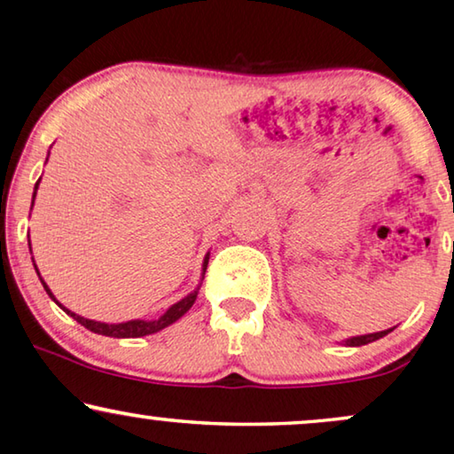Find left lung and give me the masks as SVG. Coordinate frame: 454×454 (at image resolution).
I'll return each mask as SVG.
<instances>
[{
  "label": "left lung",
  "instance_id": "left-lung-1",
  "mask_svg": "<svg viewBox=\"0 0 454 454\" xmlns=\"http://www.w3.org/2000/svg\"><path fill=\"white\" fill-rule=\"evenodd\" d=\"M393 329H387V331H379V333H368V335H357V337H349L346 340V346L349 348H360V346H366V343H372L376 340H380V337H385L387 333H391Z\"/></svg>",
  "mask_w": 454,
  "mask_h": 454
}]
</instances>
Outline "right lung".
<instances>
[{"mask_svg": "<svg viewBox=\"0 0 454 454\" xmlns=\"http://www.w3.org/2000/svg\"><path fill=\"white\" fill-rule=\"evenodd\" d=\"M38 183H41V178H38L36 181V184H35V193H33V203H35V197H36V189H38ZM28 247H30V240H28ZM207 259H209V254H206V259H203V273L201 276H206V270H207ZM35 270H36V265H35ZM36 273H38V270H36ZM38 278H41V273H38ZM203 279V278H201ZM41 284H43V288L47 290V294L51 298L55 300L57 302V298L53 296V292L49 290V286L44 284V279L41 278ZM200 288H201V284L197 286V288L191 292V294H187V296H184L183 300H178L176 304H172L168 310L164 312V315L160 317V318H154V321H142V318H136V321H127V323H100V321H92V318H84V317H80V315H75V312H72V310H67L66 306L63 304H59L63 310L67 312L69 317H74L75 321H78L80 325H84L86 329H90L92 333H98V335H106V337H144V335H152V333H158V331L160 329H164V327H168V325H172L175 321H178V318H181L184 312H187L191 306H193V302H195V298H197V292H200Z\"/></svg>", "mask_w": 454, "mask_h": 454, "instance_id": "obj_1", "label": "right lung"}]
</instances>
